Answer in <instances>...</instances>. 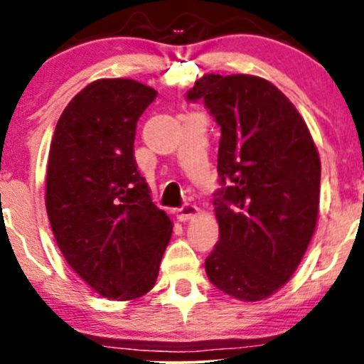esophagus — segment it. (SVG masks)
Here are the masks:
<instances>
[{
    "mask_svg": "<svg viewBox=\"0 0 364 364\" xmlns=\"http://www.w3.org/2000/svg\"><path fill=\"white\" fill-rule=\"evenodd\" d=\"M176 215H178V219L181 220V223H188V220L195 219L196 215H200V208L196 205H191V203H186V205L178 208Z\"/></svg>",
    "mask_w": 364,
    "mask_h": 364,
    "instance_id": "esophagus-1",
    "label": "esophagus"
}]
</instances>
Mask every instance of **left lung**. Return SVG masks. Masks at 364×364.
Wrapping results in <instances>:
<instances>
[{"mask_svg": "<svg viewBox=\"0 0 364 364\" xmlns=\"http://www.w3.org/2000/svg\"><path fill=\"white\" fill-rule=\"evenodd\" d=\"M188 99H202L220 127L219 243L205 272L225 294L262 301L292 277L315 232L318 150L294 104L265 78L208 73Z\"/></svg>", "mask_w": 364, "mask_h": 364, "instance_id": "obj_1", "label": "left lung"}]
</instances>
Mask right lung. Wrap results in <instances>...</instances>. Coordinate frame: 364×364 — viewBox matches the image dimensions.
Segmentation results:
<instances>
[{"label": "right lung", "instance_id": "add662e5", "mask_svg": "<svg viewBox=\"0 0 364 364\" xmlns=\"http://www.w3.org/2000/svg\"><path fill=\"white\" fill-rule=\"evenodd\" d=\"M157 90L132 78L82 89L49 147L46 208L68 265L109 299H136L157 281L173 223L154 205L135 161L136 121Z\"/></svg>", "mask_w": 364, "mask_h": 364}]
</instances>
